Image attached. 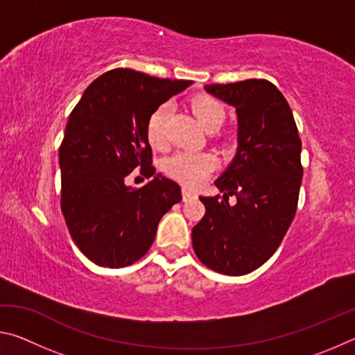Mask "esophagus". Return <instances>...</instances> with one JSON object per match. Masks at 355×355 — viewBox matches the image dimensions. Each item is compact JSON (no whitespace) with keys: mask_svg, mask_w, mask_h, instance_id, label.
<instances>
[{"mask_svg":"<svg viewBox=\"0 0 355 355\" xmlns=\"http://www.w3.org/2000/svg\"><path fill=\"white\" fill-rule=\"evenodd\" d=\"M182 194H183V200H184V202L192 199V197H196V192H192L191 189H186V188H183Z\"/></svg>","mask_w":355,"mask_h":355,"instance_id":"obj_1","label":"esophagus"}]
</instances>
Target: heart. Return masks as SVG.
<instances>
[{
	"mask_svg": "<svg viewBox=\"0 0 355 355\" xmlns=\"http://www.w3.org/2000/svg\"><path fill=\"white\" fill-rule=\"evenodd\" d=\"M192 111L207 130L219 128L225 119V107L219 100L209 95H199L192 100ZM169 105L163 103L150 114L147 120V139L153 147H163L166 144V120ZM218 166L216 155L209 152H177L167 158L164 171L171 178L186 186H197L211 175Z\"/></svg>",
	"mask_w": 355,
	"mask_h": 355,
	"instance_id": "1",
	"label": "heart"
}]
</instances>
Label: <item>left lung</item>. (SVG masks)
<instances>
[{
	"instance_id": "left-lung-1",
	"label": "left lung",
	"mask_w": 355,
	"mask_h": 355,
	"mask_svg": "<svg viewBox=\"0 0 355 355\" xmlns=\"http://www.w3.org/2000/svg\"><path fill=\"white\" fill-rule=\"evenodd\" d=\"M205 91L236 110L238 152L214 182L222 199L200 197L205 216L192 228V248L213 271L244 275L272 257L296 214L302 142L290 105L268 80L208 84Z\"/></svg>"
}]
</instances>
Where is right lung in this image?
<instances>
[{
	"instance_id": "add662e5",
	"label": "right lung",
	"mask_w": 355,
	"mask_h": 355,
	"mask_svg": "<svg viewBox=\"0 0 355 355\" xmlns=\"http://www.w3.org/2000/svg\"><path fill=\"white\" fill-rule=\"evenodd\" d=\"M191 84L114 69L89 84L70 112L59 147L61 209L78 249L98 266L142 258L161 218L182 200L180 186L159 173L142 188L125 182L137 167L155 175L147 120Z\"/></svg>"
}]
</instances>
